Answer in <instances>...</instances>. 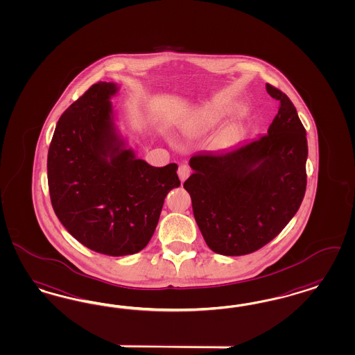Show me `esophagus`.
<instances>
[{
  "label": "esophagus",
  "instance_id": "34e87169",
  "mask_svg": "<svg viewBox=\"0 0 355 355\" xmlns=\"http://www.w3.org/2000/svg\"><path fill=\"white\" fill-rule=\"evenodd\" d=\"M178 175H179L180 182L184 183V182L188 179V176L191 175V168H189L187 164H180L179 168H178Z\"/></svg>",
  "mask_w": 355,
  "mask_h": 355
}]
</instances>
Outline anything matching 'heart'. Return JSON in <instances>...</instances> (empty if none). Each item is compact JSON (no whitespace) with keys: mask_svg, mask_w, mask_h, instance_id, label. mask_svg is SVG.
<instances>
[{"mask_svg":"<svg viewBox=\"0 0 355 355\" xmlns=\"http://www.w3.org/2000/svg\"><path fill=\"white\" fill-rule=\"evenodd\" d=\"M239 106L227 101H217L209 106H205L196 112L191 119H187L183 123V130L185 132H196V130H209L217 126L220 122L227 116L236 113ZM245 128L239 121H233L227 123L223 130L217 135V145L221 147H229L236 145L243 137Z\"/></svg>","mask_w":355,"mask_h":355,"instance_id":"obj_1","label":"heart"}]
</instances>
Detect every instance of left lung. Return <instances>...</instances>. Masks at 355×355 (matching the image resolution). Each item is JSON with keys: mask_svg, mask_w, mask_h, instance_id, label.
<instances>
[{"mask_svg": "<svg viewBox=\"0 0 355 355\" xmlns=\"http://www.w3.org/2000/svg\"><path fill=\"white\" fill-rule=\"evenodd\" d=\"M279 110L266 135L223 153H197L184 188L209 249L246 255L272 241L302 205L306 132L286 93L266 84Z\"/></svg>", "mask_w": 355, "mask_h": 355, "instance_id": "left-lung-1", "label": "left lung"}]
</instances>
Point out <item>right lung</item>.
<instances>
[{"label": "right lung", "instance_id": "add662e5", "mask_svg": "<svg viewBox=\"0 0 355 355\" xmlns=\"http://www.w3.org/2000/svg\"><path fill=\"white\" fill-rule=\"evenodd\" d=\"M117 92V84L100 81L69 106L47 157L59 221L85 248L112 257L145 249L164 198L180 185L176 163L153 167L126 147L110 101Z\"/></svg>", "mask_w": 355, "mask_h": 355}]
</instances>
